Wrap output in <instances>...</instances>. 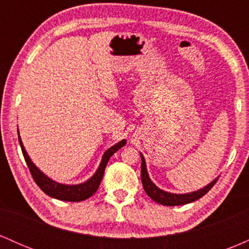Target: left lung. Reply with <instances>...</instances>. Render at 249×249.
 Here are the masks:
<instances>
[{
	"instance_id": "1",
	"label": "left lung",
	"mask_w": 249,
	"mask_h": 249,
	"mask_svg": "<svg viewBox=\"0 0 249 249\" xmlns=\"http://www.w3.org/2000/svg\"><path fill=\"white\" fill-rule=\"evenodd\" d=\"M142 157V171H141V176H142V187H144L145 192L151 199L154 200L158 204L164 205V206H179V205H185V204H190V202L196 201L204 196L208 191L211 190L214 186V184L216 182L218 179H214L211 184H208L207 186H205L201 190L196 191V192L192 193H186V194H174V193H170V192H165V191L160 190L151 181L150 177H148L147 170H146V162H145L144 157L141 153Z\"/></svg>"
}]
</instances>
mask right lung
Returning <instances> with one entry per match:
<instances>
[{"label": "right lung", "instance_id": "right-lung-1", "mask_svg": "<svg viewBox=\"0 0 249 249\" xmlns=\"http://www.w3.org/2000/svg\"><path fill=\"white\" fill-rule=\"evenodd\" d=\"M18 142H19V145H21L22 153H23L25 162H27L31 176H33V178L35 180L36 184L38 185V187L41 188L45 194H48V196H51V198L63 200V201H72V202L83 201V200L90 198V196H92L97 190H98L103 176H104V171L107 165L108 159L111 158V156H112L113 153H116L119 148H122L125 144H126V141L123 139L122 142H117V144L113 145L112 147L108 148L107 152L103 154V158L98 170H97L96 173L85 182H83V184H78V185H63V184H59V182L53 181V179L48 178L44 173L41 172V171L35 166V164L31 161V159L29 158V156H28L23 144H22V141L21 138H19V136H18Z\"/></svg>", "mask_w": 249, "mask_h": 249}]
</instances>
